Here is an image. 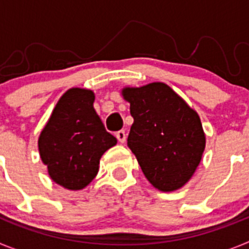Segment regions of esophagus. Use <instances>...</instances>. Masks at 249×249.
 Returning a JSON list of instances; mask_svg holds the SVG:
<instances>
[{"label":"esophagus","mask_w":249,"mask_h":249,"mask_svg":"<svg viewBox=\"0 0 249 249\" xmlns=\"http://www.w3.org/2000/svg\"><path fill=\"white\" fill-rule=\"evenodd\" d=\"M116 137H117V140L120 141L121 143H124V142H126V132L118 131L117 133H116Z\"/></svg>","instance_id":"obj_1"}]
</instances>
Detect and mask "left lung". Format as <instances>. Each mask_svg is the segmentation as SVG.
<instances>
[{"mask_svg": "<svg viewBox=\"0 0 249 249\" xmlns=\"http://www.w3.org/2000/svg\"><path fill=\"white\" fill-rule=\"evenodd\" d=\"M122 96L133 117L127 144L149 183L162 192L183 187L206 147L198 113L162 82L126 87Z\"/></svg>", "mask_w": 249, "mask_h": 249, "instance_id": "left-lung-1", "label": "left lung"}]
</instances>
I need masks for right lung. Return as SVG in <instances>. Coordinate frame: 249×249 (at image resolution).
Masks as SVG:
<instances>
[{"instance_id":"add662e5","label":"right lung","mask_w":249,"mask_h":249,"mask_svg":"<svg viewBox=\"0 0 249 249\" xmlns=\"http://www.w3.org/2000/svg\"><path fill=\"white\" fill-rule=\"evenodd\" d=\"M93 102L89 89H68L39 135V156L48 175L67 190H82L91 183L102 155L117 143L106 131Z\"/></svg>"}]
</instances>
